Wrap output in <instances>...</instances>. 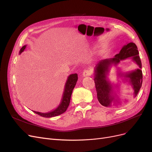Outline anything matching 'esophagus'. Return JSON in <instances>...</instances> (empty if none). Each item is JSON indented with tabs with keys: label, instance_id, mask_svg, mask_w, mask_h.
<instances>
[{
	"label": "esophagus",
	"instance_id": "34e87169",
	"mask_svg": "<svg viewBox=\"0 0 152 152\" xmlns=\"http://www.w3.org/2000/svg\"><path fill=\"white\" fill-rule=\"evenodd\" d=\"M92 73H93V72H92L91 70H85L83 72V73H82V75L84 77L90 76L92 75Z\"/></svg>",
	"mask_w": 152,
	"mask_h": 152
}]
</instances>
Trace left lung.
I'll list each match as a JSON object with an SVG mask.
<instances>
[{"instance_id":"obj_1","label":"left lung","mask_w":152,"mask_h":152,"mask_svg":"<svg viewBox=\"0 0 152 152\" xmlns=\"http://www.w3.org/2000/svg\"><path fill=\"white\" fill-rule=\"evenodd\" d=\"M128 58H131L132 60L137 64L139 68L128 72H122L119 70L118 75L121 78H124L123 80L127 82L131 86L134 91V97L136 98L141 87L142 75L139 52L134 43L129 42L124 45L119 53L113 58L103 59L95 66L94 80L97 92V98L100 104L104 107H111L112 104L114 106L122 104L115 91V89L118 91V85L112 84L108 80V75L110 68L113 65L117 66L121 61Z\"/></svg>"}]
</instances>
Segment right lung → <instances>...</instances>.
Segmentation results:
<instances>
[{
    "instance_id": "obj_1",
    "label": "right lung",
    "mask_w": 152,
    "mask_h": 152,
    "mask_svg": "<svg viewBox=\"0 0 152 152\" xmlns=\"http://www.w3.org/2000/svg\"><path fill=\"white\" fill-rule=\"evenodd\" d=\"M26 47V45H25L24 46H23L21 48V49L20 50V54H21L22 52L24 51ZM77 80H78V75L77 73H73V74H71L68 77L66 82L65 85V88H64V91L63 93L61 103L56 109L48 113H41V112H35V111H33V112L39 115L41 117H46V118L56 117L63 113L66 111V109L68 107L69 104H70L72 91L76 85Z\"/></svg>"
}]
</instances>
